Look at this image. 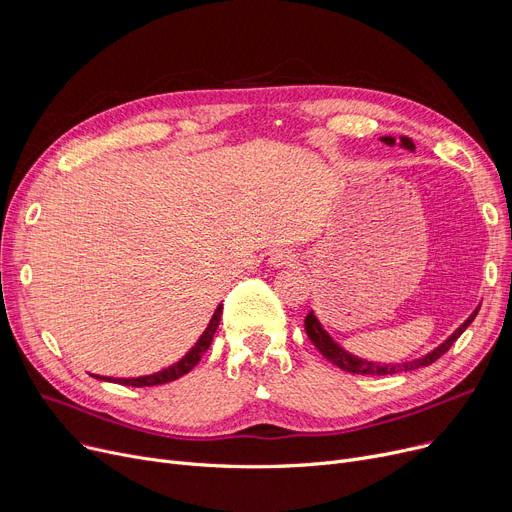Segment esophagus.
<instances>
[{
	"label": "esophagus",
	"instance_id": "obj_1",
	"mask_svg": "<svg viewBox=\"0 0 512 512\" xmlns=\"http://www.w3.org/2000/svg\"><path fill=\"white\" fill-rule=\"evenodd\" d=\"M270 261L274 267H288L294 263V255H290L288 251H276V253H272Z\"/></svg>",
	"mask_w": 512,
	"mask_h": 512
}]
</instances>
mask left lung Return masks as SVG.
<instances>
[{
	"label": "left lung",
	"instance_id": "left-lung-1",
	"mask_svg": "<svg viewBox=\"0 0 512 512\" xmlns=\"http://www.w3.org/2000/svg\"><path fill=\"white\" fill-rule=\"evenodd\" d=\"M382 143L386 145H394L396 139L394 137H382ZM400 147L402 149H409V151H415V143L409 139V137H400ZM479 307L465 319V324H461L459 328H456L440 346H436L432 353H427L419 359H413V361H405V363H373V361H367V359H361L353 353H348L346 348H342L328 332L326 328L321 326V321L317 319V315L313 311L307 313L305 317V330H307V336L309 340L315 344L317 351L324 355L328 361H332L336 367H340L342 371H348V373H361V375H388V373H400V371H415L419 367H427L432 365L434 361H438L448 348L454 344V340L459 338L469 326L471 321L475 319Z\"/></svg>",
	"mask_w": 512,
	"mask_h": 512
}]
</instances>
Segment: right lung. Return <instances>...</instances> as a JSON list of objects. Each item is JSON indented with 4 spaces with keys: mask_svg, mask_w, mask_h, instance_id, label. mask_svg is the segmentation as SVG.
I'll list each match as a JSON object with an SVG mask.
<instances>
[{
    "mask_svg": "<svg viewBox=\"0 0 512 512\" xmlns=\"http://www.w3.org/2000/svg\"><path fill=\"white\" fill-rule=\"evenodd\" d=\"M222 305H218V309L213 311L209 324L205 328V332L199 336V340L195 342V346L188 351L180 361L172 363L170 367L161 369V371H155V373H149V375H139V378H105V375H95L91 373L93 378L97 380H103V382H116V384H122V386H137V388H143V386H157V384H166V382H174L178 378H182L184 373L191 371L203 357V353L209 348L211 340H213V334L215 330H218L220 326V317H222Z\"/></svg>",
    "mask_w": 512,
    "mask_h": 512,
    "instance_id": "add662e5",
    "label": "right lung"
}]
</instances>
